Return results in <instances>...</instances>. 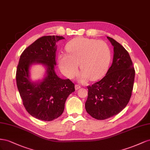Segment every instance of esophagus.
Masks as SVG:
<instances>
[{
  "label": "esophagus",
  "mask_w": 150,
  "mask_h": 150,
  "mask_svg": "<svg viewBox=\"0 0 150 150\" xmlns=\"http://www.w3.org/2000/svg\"><path fill=\"white\" fill-rule=\"evenodd\" d=\"M75 90H78V89L81 88V86H80V85H75Z\"/></svg>",
  "instance_id": "1"
}]
</instances>
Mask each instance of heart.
Returning <instances> with one entry per match:
<instances>
[{"instance_id": "obj_1", "label": "heart", "mask_w": 150, "mask_h": 150, "mask_svg": "<svg viewBox=\"0 0 150 150\" xmlns=\"http://www.w3.org/2000/svg\"><path fill=\"white\" fill-rule=\"evenodd\" d=\"M67 53L58 54V65L63 74L69 79L76 75L79 63L82 70L79 79L84 82L89 78H101L109 67L111 52L105 42L83 37L76 38L66 46Z\"/></svg>"}]
</instances>
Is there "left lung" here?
Segmentation results:
<instances>
[{
    "label": "left lung",
    "mask_w": 150,
    "mask_h": 150,
    "mask_svg": "<svg viewBox=\"0 0 150 150\" xmlns=\"http://www.w3.org/2000/svg\"><path fill=\"white\" fill-rule=\"evenodd\" d=\"M114 46L111 67L104 77L87 87L85 109L93 118L104 120L119 114L131 97L135 70L129 53L113 38L107 37Z\"/></svg>",
    "instance_id": "1"
}]
</instances>
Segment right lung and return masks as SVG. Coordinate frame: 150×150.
<instances>
[{"label": "right lung", "mask_w": 150, "mask_h": 150, "mask_svg": "<svg viewBox=\"0 0 150 150\" xmlns=\"http://www.w3.org/2000/svg\"><path fill=\"white\" fill-rule=\"evenodd\" d=\"M63 36H45L25 48L21 54L16 71V83L24 108L33 117L50 121L62 114L67 97L75 91L69 79H62L54 71L56 43ZM46 67L45 78L34 83L30 79L29 68L33 64Z\"/></svg>", "instance_id": "add662e5"}]
</instances>
